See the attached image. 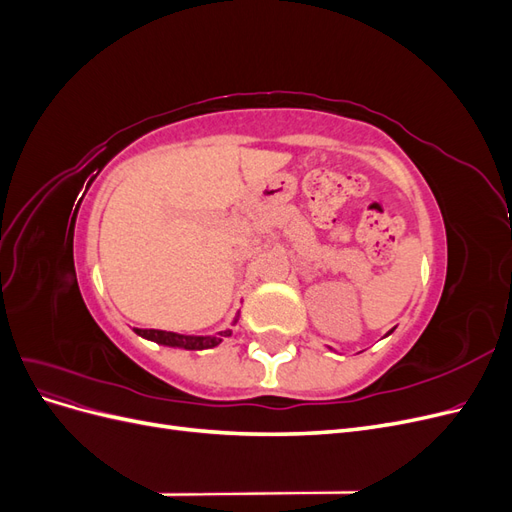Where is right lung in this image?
Here are the masks:
<instances>
[{"label": "right lung", "mask_w": 512, "mask_h": 512, "mask_svg": "<svg viewBox=\"0 0 512 512\" xmlns=\"http://www.w3.org/2000/svg\"><path fill=\"white\" fill-rule=\"evenodd\" d=\"M237 322V318H235ZM138 335L151 339V342H158L164 346H177L185 350H205L213 348L222 342V337L230 335V331H222L220 335L213 337H194V335H179V333H170V331H158V329H134Z\"/></svg>", "instance_id": "add662e5"}]
</instances>
